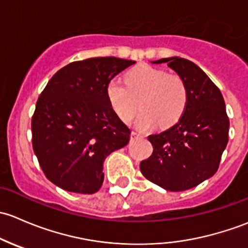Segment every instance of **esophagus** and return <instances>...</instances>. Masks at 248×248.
Instances as JSON below:
<instances>
[{"label":"esophagus","instance_id":"1","mask_svg":"<svg viewBox=\"0 0 248 248\" xmlns=\"http://www.w3.org/2000/svg\"><path fill=\"white\" fill-rule=\"evenodd\" d=\"M142 135H140V134H137V132H135V131H132L131 132V140H136V139H142Z\"/></svg>","mask_w":248,"mask_h":248}]
</instances>
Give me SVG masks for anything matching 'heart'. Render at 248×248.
<instances>
[{"label": "heart", "instance_id": "b5f03b06", "mask_svg": "<svg viewBox=\"0 0 248 248\" xmlns=\"http://www.w3.org/2000/svg\"><path fill=\"white\" fill-rule=\"evenodd\" d=\"M126 86L111 80L105 93L109 106L123 122L131 121L140 101L139 129L150 130L157 122L166 127L177 123L187 105V88L180 78L162 69L142 64L125 75Z\"/></svg>", "mask_w": 248, "mask_h": 248}]
</instances>
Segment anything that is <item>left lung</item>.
<instances>
[{"label": "left lung", "instance_id": "left-lung-1", "mask_svg": "<svg viewBox=\"0 0 248 248\" xmlns=\"http://www.w3.org/2000/svg\"><path fill=\"white\" fill-rule=\"evenodd\" d=\"M152 63H167L177 73L187 88V105L177 124L148 136L154 150L140 163V170L165 190L185 191L217 170L228 143L226 104L215 83L191 61L175 56Z\"/></svg>", "mask_w": 248, "mask_h": 248}]
</instances>
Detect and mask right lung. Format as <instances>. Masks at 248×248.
<instances>
[{
    "label": "right lung",
    "mask_w": 248,
    "mask_h": 248,
    "mask_svg": "<svg viewBox=\"0 0 248 248\" xmlns=\"http://www.w3.org/2000/svg\"><path fill=\"white\" fill-rule=\"evenodd\" d=\"M135 61L95 57L60 69L40 94L32 144L51 183L76 193L96 192L104 161L130 141L129 127L107 101L106 85Z\"/></svg>",
    "instance_id": "add662e5"
}]
</instances>
